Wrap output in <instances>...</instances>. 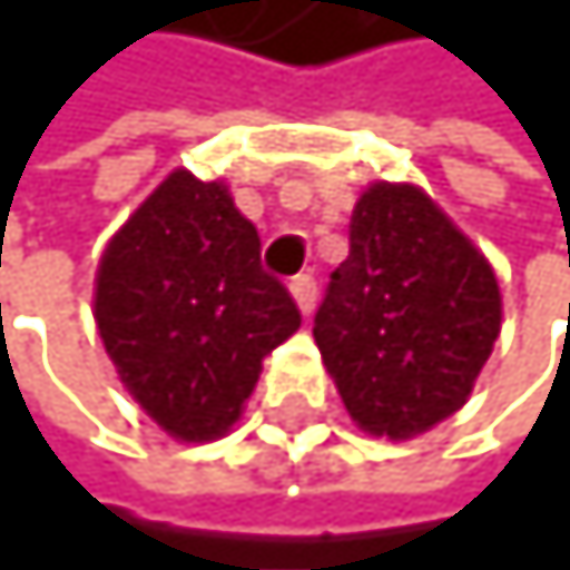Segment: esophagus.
<instances>
[{
	"label": "esophagus",
	"mask_w": 570,
	"mask_h": 570,
	"mask_svg": "<svg viewBox=\"0 0 570 570\" xmlns=\"http://www.w3.org/2000/svg\"><path fill=\"white\" fill-rule=\"evenodd\" d=\"M288 292H292V299H296V306L303 309L306 317L314 314V306H317V282H314V274H296V278L288 282Z\"/></svg>",
	"instance_id": "esophagus-1"
}]
</instances>
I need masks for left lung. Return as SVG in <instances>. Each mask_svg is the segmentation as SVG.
I'll list each match as a JSON object with an SVG mask.
<instances>
[{"instance_id":"1","label":"left lung","mask_w":570,"mask_h":570,"mask_svg":"<svg viewBox=\"0 0 570 570\" xmlns=\"http://www.w3.org/2000/svg\"><path fill=\"white\" fill-rule=\"evenodd\" d=\"M500 317L497 274L471 238L421 188L374 181L314 338L360 429L414 439L468 403Z\"/></svg>"}]
</instances>
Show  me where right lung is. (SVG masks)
Instances as JSON below:
<instances>
[{
    "label": "right lung",
    "instance_id": "add662e5",
    "mask_svg": "<svg viewBox=\"0 0 570 570\" xmlns=\"http://www.w3.org/2000/svg\"><path fill=\"white\" fill-rule=\"evenodd\" d=\"M96 324L138 406L174 439L210 442L242 417L299 306L264 271L228 185L174 170L106 246Z\"/></svg>",
    "mask_w": 570,
    "mask_h": 570
}]
</instances>
